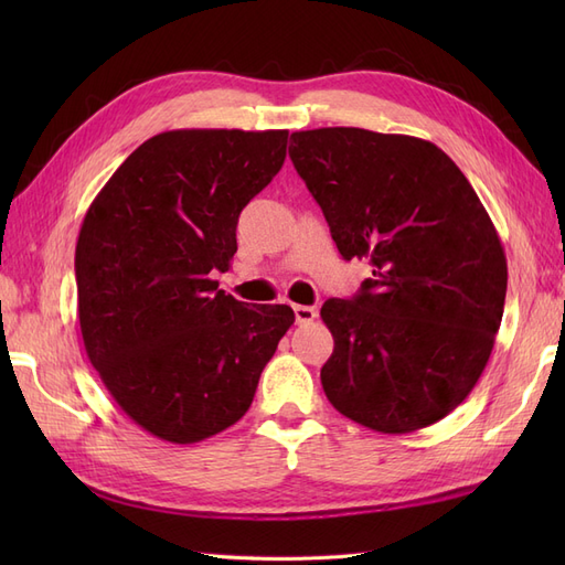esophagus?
<instances>
[{
  "mask_svg": "<svg viewBox=\"0 0 565 565\" xmlns=\"http://www.w3.org/2000/svg\"><path fill=\"white\" fill-rule=\"evenodd\" d=\"M295 318L299 324H306V322H313L318 318V309H313V306H301L297 303L295 306Z\"/></svg>",
  "mask_w": 565,
  "mask_h": 565,
  "instance_id": "esophagus-1",
  "label": "esophagus"
}]
</instances>
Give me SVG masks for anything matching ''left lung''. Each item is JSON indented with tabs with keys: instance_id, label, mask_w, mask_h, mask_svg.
Returning a JSON list of instances; mask_svg holds the SVG:
<instances>
[{
	"instance_id": "1",
	"label": "left lung",
	"mask_w": 565,
	"mask_h": 565,
	"mask_svg": "<svg viewBox=\"0 0 565 565\" xmlns=\"http://www.w3.org/2000/svg\"><path fill=\"white\" fill-rule=\"evenodd\" d=\"M289 158L347 262L372 278L320 318V370L341 415L382 434L436 424L481 377L500 330L507 256L459 167L431 141L358 127L295 131Z\"/></svg>"
}]
</instances>
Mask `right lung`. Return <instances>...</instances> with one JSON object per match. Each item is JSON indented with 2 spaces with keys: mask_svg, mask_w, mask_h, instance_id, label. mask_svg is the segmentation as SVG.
Segmentation results:
<instances>
[{
  "mask_svg": "<svg viewBox=\"0 0 565 565\" xmlns=\"http://www.w3.org/2000/svg\"><path fill=\"white\" fill-rule=\"evenodd\" d=\"M287 129H174L117 167L84 214V349L143 431L191 446L241 419L295 311L218 289L237 216L280 172Z\"/></svg>",
  "mask_w": 565,
  "mask_h": 565,
  "instance_id": "right-lung-1",
  "label": "right lung"
}]
</instances>
